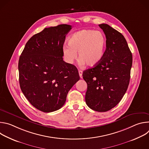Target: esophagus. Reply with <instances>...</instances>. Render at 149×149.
Wrapping results in <instances>:
<instances>
[{
	"label": "esophagus",
	"mask_w": 149,
	"mask_h": 149,
	"mask_svg": "<svg viewBox=\"0 0 149 149\" xmlns=\"http://www.w3.org/2000/svg\"><path fill=\"white\" fill-rule=\"evenodd\" d=\"M78 72H79V75L80 78H82V71L79 70L78 71Z\"/></svg>",
	"instance_id": "esophagus-1"
}]
</instances>
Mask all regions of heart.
<instances>
[{
  "instance_id": "1",
  "label": "heart",
  "mask_w": 149,
  "mask_h": 149,
  "mask_svg": "<svg viewBox=\"0 0 149 149\" xmlns=\"http://www.w3.org/2000/svg\"><path fill=\"white\" fill-rule=\"evenodd\" d=\"M63 46L62 52L65 61L72 63L77 58L81 64L94 67L104 57L107 39L104 33L93 29H83L73 33Z\"/></svg>"
}]
</instances>
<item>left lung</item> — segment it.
I'll return each mask as SVG.
<instances>
[{"mask_svg":"<svg viewBox=\"0 0 149 149\" xmlns=\"http://www.w3.org/2000/svg\"><path fill=\"white\" fill-rule=\"evenodd\" d=\"M105 35L107 47L103 58L94 67L85 70L87 84L86 102L96 111H107L121 101L128 88L132 54L124 36L107 24L99 25Z\"/></svg>","mask_w":149,"mask_h":149,"instance_id":"left-lung-1","label":"left lung"}]
</instances>
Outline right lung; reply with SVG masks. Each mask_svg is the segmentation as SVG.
I'll list each match as a JSON object with an SVG mask.
<instances>
[{"label": "right lung", "instance_id": "obj_1", "mask_svg": "<svg viewBox=\"0 0 149 149\" xmlns=\"http://www.w3.org/2000/svg\"><path fill=\"white\" fill-rule=\"evenodd\" d=\"M72 29L62 24L32 36L20 56V89L29 102L44 113L64 105L68 91L79 79L75 66L63 61V45Z\"/></svg>", "mask_w": 149, "mask_h": 149}]
</instances>
